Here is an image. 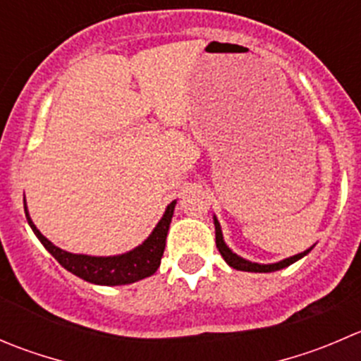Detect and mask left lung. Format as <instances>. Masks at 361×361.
<instances>
[{"instance_id": "left-lung-1", "label": "left lung", "mask_w": 361, "mask_h": 361, "mask_svg": "<svg viewBox=\"0 0 361 361\" xmlns=\"http://www.w3.org/2000/svg\"><path fill=\"white\" fill-rule=\"evenodd\" d=\"M213 224H215V243H216V248H219L220 255H222L224 261H226L227 264L231 266V268L240 269V271H254V274H271V271H279V269H282V268H288L289 264L296 262L298 259L305 257V255L309 254L310 250H312V247H310V248H307V250H303L302 254H296V255H293V257L282 259V261H279V262H269V264L252 262V261H248V259H243L241 255L234 254V252L231 250L229 247H227L226 241H224L222 227H220V222L216 220L215 215H213Z\"/></svg>"}]
</instances>
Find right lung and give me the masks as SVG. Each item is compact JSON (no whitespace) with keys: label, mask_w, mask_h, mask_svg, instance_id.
I'll return each mask as SVG.
<instances>
[{"label":"right lung","mask_w":361,"mask_h":361,"mask_svg":"<svg viewBox=\"0 0 361 361\" xmlns=\"http://www.w3.org/2000/svg\"><path fill=\"white\" fill-rule=\"evenodd\" d=\"M174 206L176 201L167 204L166 212H164L162 219L155 226L148 238L137 245L132 250L125 252V254L118 255H86V254H72L63 248L56 247L52 241H49L37 226L31 220L30 212L26 208V197H24V212H26V219L33 233L37 234L38 240L42 241L49 254L59 262L65 269H68L70 274L77 275L79 279L86 282H92L97 286H125L132 284V282L142 281V279L149 277L157 271L160 266V259L164 255V248H166V238L167 231H169L171 219H173Z\"/></svg>","instance_id":"add662e5"}]
</instances>
